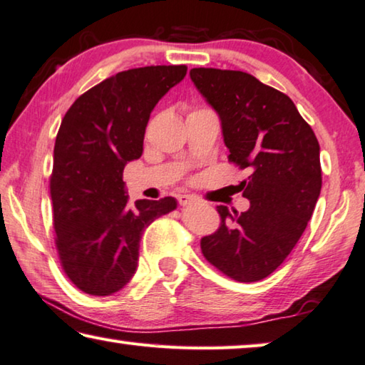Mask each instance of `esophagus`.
Returning a JSON list of instances; mask_svg holds the SVG:
<instances>
[{"label": "esophagus", "instance_id": "obj_1", "mask_svg": "<svg viewBox=\"0 0 365 365\" xmlns=\"http://www.w3.org/2000/svg\"><path fill=\"white\" fill-rule=\"evenodd\" d=\"M178 202H179V205L186 207V205L194 204L195 199H194V197H190V195H179V197H178Z\"/></svg>", "mask_w": 365, "mask_h": 365}]
</instances>
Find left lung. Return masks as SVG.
<instances>
[{
    "label": "left lung",
    "mask_w": 365,
    "mask_h": 365,
    "mask_svg": "<svg viewBox=\"0 0 365 365\" xmlns=\"http://www.w3.org/2000/svg\"><path fill=\"white\" fill-rule=\"evenodd\" d=\"M190 79L220 115L228 161L244 179L247 212L218 205L220 226L200 239L210 264L236 282L267 278L299 241L322 189L320 145L288 95L242 71L190 69Z\"/></svg>",
    "instance_id": "1"
}]
</instances>
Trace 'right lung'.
Here are the masks:
<instances>
[{
  "label": "right lung",
  "instance_id": "add662e5",
  "mask_svg": "<svg viewBox=\"0 0 365 365\" xmlns=\"http://www.w3.org/2000/svg\"><path fill=\"white\" fill-rule=\"evenodd\" d=\"M186 64L121 71L77 98L59 126L50 195L59 264L76 288L110 296L129 283L143 230L176 208L173 197L129 204L123 171L143 150L158 100Z\"/></svg>",
  "mask_w": 365,
  "mask_h": 365
}]
</instances>
